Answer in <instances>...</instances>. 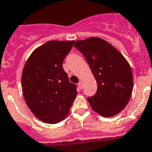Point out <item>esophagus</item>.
<instances>
[{
	"label": "esophagus",
	"mask_w": 152,
	"mask_h": 152,
	"mask_svg": "<svg viewBox=\"0 0 152 152\" xmlns=\"http://www.w3.org/2000/svg\"><path fill=\"white\" fill-rule=\"evenodd\" d=\"M77 85H78V87L80 88V89H81L82 88H83V84H82V82L80 81L78 83H77Z\"/></svg>",
	"instance_id": "obj_1"
}]
</instances>
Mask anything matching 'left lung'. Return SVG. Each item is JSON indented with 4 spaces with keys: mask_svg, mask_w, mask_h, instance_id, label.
<instances>
[{
    "mask_svg": "<svg viewBox=\"0 0 152 152\" xmlns=\"http://www.w3.org/2000/svg\"><path fill=\"white\" fill-rule=\"evenodd\" d=\"M74 46L83 54L98 83L95 95L87 99L91 107L103 117L119 113L128 104L133 90L132 70L128 60L99 37L77 40Z\"/></svg>",
    "mask_w": 152,
    "mask_h": 152,
    "instance_id": "8db88e82",
    "label": "left lung"
}]
</instances>
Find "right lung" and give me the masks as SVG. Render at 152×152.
Instances as JSON below:
<instances>
[{"mask_svg":"<svg viewBox=\"0 0 152 152\" xmlns=\"http://www.w3.org/2000/svg\"><path fill=\"white\" fill-rule=\"evenodd\" d=\"M73 43L74 40L47 42L32 52L23 69L24 100L34 115L45 123L63 120L77 94L63 68Z\"/></svg>","mask_w":152,"mask_h":152,"instance_id":"right-lung-1","label":"right lung"}]
</instances>
